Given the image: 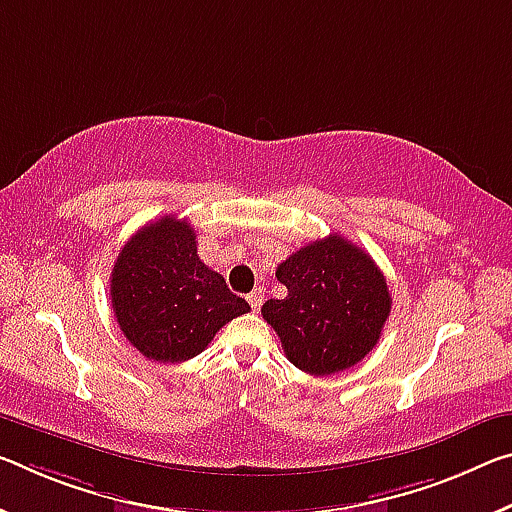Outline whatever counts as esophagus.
<instances>
[{"instance_id":"obj_1","label":"esophagus","mask_w":512,"mask_h":512,"mask_svg":"<svg viewBox=\"0 0 512 512\" xmlns=\"http://www.w3.org/2000/svg\"><path fill=\"white\" fill-rule=\"evenodd\" d=\"M248 303H250V307H253L255 312H259V307H262V303H264V294H262V289L250 291V294H248Z\"/></svg>"}]
</instances>
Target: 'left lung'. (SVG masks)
<instances>
[{
  "label": "left lung",
  "instance_id": "obj_1",
  "mask_svg": "<svg viewBox=\"0 0 512 512\" xmlns=\"http://www.w3.org/2000/svg\"><path fill=\"white\" fill-rule=\"evenodd\" d=\"M287 296L266 300L262 316L278 332L291 364L332 376L364 360L392 310L376 262L342 234L312 241L275 271Z\"/></svg>",
  "mask_w": 512,
  "mask_h": 512
}]
</instances>
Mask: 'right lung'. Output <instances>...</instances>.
<instances>
[{
	"label": "right lung",
	"instance_id": "1",
	"mask_svg": "<svg viewBox=\"0 0 512 512\" xmlns=\"http://www.w3.org/2000/svg\"><path fill=\"white\" fill-rule=\"evenodd\" d=\"M196 243L189 221L164 216L141 227L113 264V314L148 360L196 358L227 321L250 312L223 275L200 262Z\"/></svg>",
	"mask_w": 512,
	"mask_h": 512
}]
</instances>
